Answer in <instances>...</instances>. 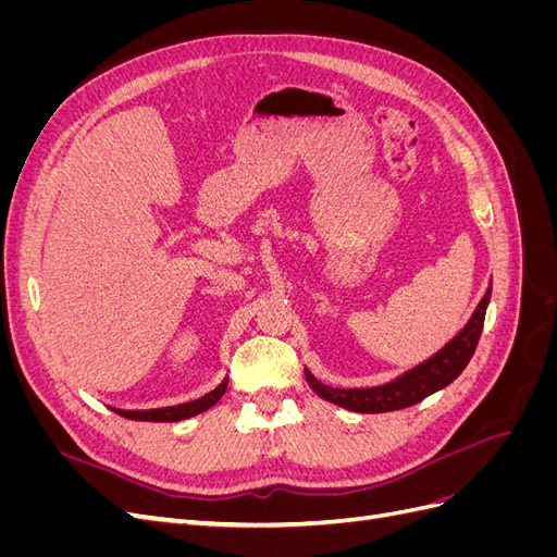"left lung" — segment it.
Instances as JSON below:
<instances>
[{
  "mask_svg": "<svg viewBox=\"0 0 557 557\" xmlns=\"http://www.w3.org/2000/svg\"><path fill=\"white\" fill-rule=\"evenodd\" d=\"M491 293H493V281L487 283V290L479 301L474 313H471V318L467 320V325L455 334L444 348L436 350L434 356L407 369V372L395 376L393 381L372 385V387H332V385L320 383L309 372V367H305L307 383L311 385V391L318 397H323L325 401H332L336 407L356 411V413H385V411H399V409L413 407V404L423 401L425 397L444 391L446 385H450L462 374V369L467 367L471 356H474L476 344L481 339L485 309L491 305Z\"/></svg>",
  "mask_w": 557,
  "mask_h": 557,
  "instance_id": "1",
  "label": "left lung"
}]
</instances>
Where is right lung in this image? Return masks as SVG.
Returning <instances> with one entry per match:
<instances>
[{
    "mask_svg": "<svg viewBox=\"0 0 557 557\" xmlns=\"http://www.w3.org/2000/svg\"><path fill=\"white\" fill-rule=\"evenodd\" d=\"M227 391V376L218 383L211 393H207L205 397L185 401V404H174V407H160V409H115L111 407V411H115L117 416L129 418V420H146V423H176V420H185L205 413L207 409H211L213 404H218Z\"/></svg>",
    "mask_w": 557,
    "mask_h": 557,
    "instance_id": "1",
    "label": "right lung"
}]
</instances>
